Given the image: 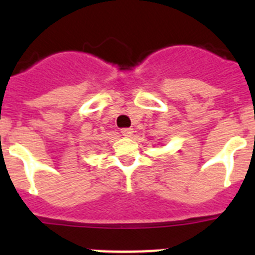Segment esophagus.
Listing matches in <instances>:
<instances>
[{
    "label": "esophagus",
    "mask_w": 255,
    "mask_h": 255,
    "mask_svg": "<svg viewBox=\"0 0 255 255\" xmlns=\"http://www.w3.org/2000/svg\"><path fill=\"white\" fill-rule=\"evenodd\" d=\"M132 132H134V130H132L131 128H124V129H121V134H123L124 136H131Z\"/></svg>",
    "instance_id": "1"
}]
</instances>
